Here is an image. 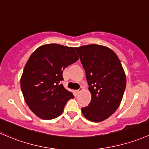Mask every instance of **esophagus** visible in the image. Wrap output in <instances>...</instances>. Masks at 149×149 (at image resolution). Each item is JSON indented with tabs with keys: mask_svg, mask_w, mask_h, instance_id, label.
I'll return each instance as SVG.
<instances>
[{
	"mask_svg": "<svg viewBox=\"0 0 149 149\" xmlns=\"http://www.w3.org/2000/svg\"><path fill=\"white\" fill-rule=\"evenodd\" d=\"M82 90H83V87H82V86H81V87H79V90H76V93H77V94H79V93H80V92L82 91Z\"/></svg>",
	"mask_w": 149,
	"mask_h": 149,
	"instance_id": "1",
	"label": "esophagus"
}]
</instances>
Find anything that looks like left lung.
Returning a JSON list of instances; mask_svg holds the SVG:
<instances>
[{
	"label": "left lung",
	"mask_w": 149,
	"mask_h": 149,
	"mask_svg": "<svg viewBox=\"0 0 149 149\" xmlns=\"http://www.w3.org/2000/svg\"><path fill=\"white\" fill-rule=\"evenodd\" d=\"M85 70L91 93V102L82 108L89 120L101 122L108 118L120 105L125 86V72L114 52L97 44L75 48Z\"/></svg>",
	"instance_id": "8db88e82"
}]
</instances>
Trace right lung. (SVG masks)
I'll return each mask as SVG.
<instances>
[{
	"mask_svg": "<svg viewBox=\"0 0 149 149\" xmlns=\"http://www.w3.org/2000/svg\"><path fill=\"white\" fill-rule=\"evenodd\" d=\"M79 59L73 47L49 44L38 47L26 64L21 88L29 108L44 120L56 118L67 101L74 98L61 83L67 66Z\"/></svg>",
	"mask_w": 149,
	"mask_h": 149,
	"instance_id": "right-lung-1",
	"label": "right lung"
}]
</instances>
